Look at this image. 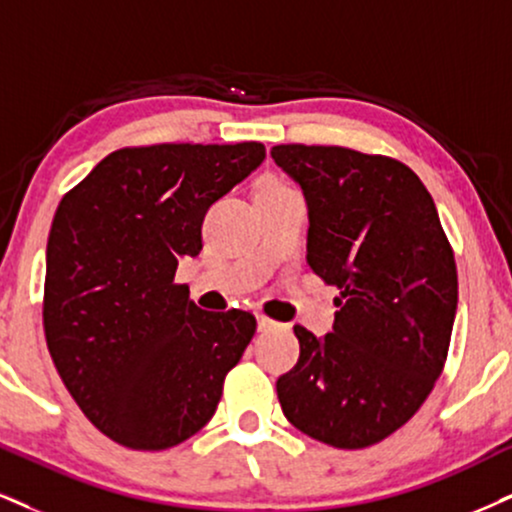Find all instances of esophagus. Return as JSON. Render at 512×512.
<instances>
[{
	"instance_id": "34e87169",
	"label": "esophagus",
	"mask_w": 512,
	"mask_h": 512,
	"mask_svg": "<svg viewBox=\"0 0 512 512\" xmlns=\"http://www.w3.org/2000/svg\"><path fill=\"white\" fill-rule=\"evenodd\" d=\"M258 330H261V332H268V330H275V327H277V323H275V320H270V318H266V315H258Z\"/></svg>"
}]
</instances>
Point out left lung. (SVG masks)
<instances>
[{"label":"left lung","instance_id":"obj_1","mask_svg":"<svg viewBox=\"0 0 512 512\" xmlns=\"http://www.w3.org/2000/svg\"><path fill=\"white\" fill-rule=\"evenodd\" d=\"M270 156L304 192L308 266L339 289L332 332L294 325L299 363L277 399L308 437L365 449L406 425L444 370L458 308L451 244L401 161L306 144Z\"/></svg>","mask_w":512,"mask_h":512}]
</instances>
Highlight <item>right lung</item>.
I'll use <instances>...</instances> for the list:
<instances>
[{"label": "right lung", "mask_w": 512, "mask_h": 512, "mask_svg": "<svg viewBox=\"0 0 512 512\" xmlns=\"http://www.w3.org/2000/svg\"><path fill=\"white\" fill-rule=\"evenodd\" d=\"M266 159L261 142L154 144L99 161L56 208L44 334L87 420L135 451H161L216 413L256 332L246 311H201L175 285L201 251L213 201Z\"/></svg>", "instance_id": "add662e5"}]
</instances>
